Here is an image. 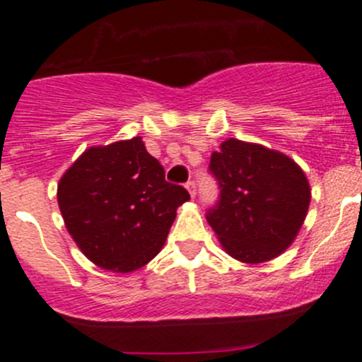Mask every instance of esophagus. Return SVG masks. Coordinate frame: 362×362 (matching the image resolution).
<instances>
[{"label": "esophagus", "instance_id": "34e87169", "mask_svg": "<svg viewBox=\"0 0 362 362\" xmlns=\"http://www.w3.org/2000/svg\"><path fill=\"white\" fill-rule=\"evenodd\" d=\"M185 187H187L189 194H191L192 198H194V196H196V182L194 180H189L187 184H185Z\"/></svg>", "mask_w": 362, "mask_h": 362}]
</instances>
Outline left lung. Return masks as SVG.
<instances>
[{
	"mask_svg": "<svg viewBox=\"0 0 362 362\" xmlns=\"http://www.w3.org/2000/svg\"><path fill=\"white\" fill-rule=\"evenodd\" d=\"M218 199L206 221L224 250L242 262H266L298 236L310 206L308 180L282 152L229 138L208 166Z\"/></svg>",
	"mask_w": 362,
	"mask_h": 362,
	"instance_id": "obj_1",
	"label": "left lung"
}]
</instances>
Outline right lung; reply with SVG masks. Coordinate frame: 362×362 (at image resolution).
I'll return each mask as SVG.
<instances>
[{
  "mask_svg": "<svg viewBox=\"0 0 362 362\" xmlns=\"http://www.w3.org/2000/svg\"><path fill=\"white\" fill-rule=\"evenodd\" d=\"M191 198L164 180V168L140 136L90 147L57 185L68 233L87 259L129 273L163 249L177 208Z\"/></svg>",
  "mask_w": 362,
  "mask_h": 362,
  "instance_id": "1",
  "label": "right lung"
}]
</instances>
